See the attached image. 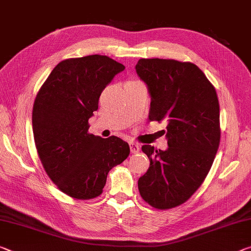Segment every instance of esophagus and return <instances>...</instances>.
Instances as JSON below:
<instances>
[{"label": "esophagus", "mask_w": 251, "mask_h": 251, "mask_svg": "<svg viewBox=\"0 0 251 251\" xmlns=\"http://www.w3.org/2000/svg\"><path fill=\"white\" fill-rule=\"evenodd\" d=\"M129 147H130L131 154H137V152L139 151V150H141V148H139L138 144H136V143H134V142H130V143H129Z\"/></svg>", "instance_id": "34e87169"}]
</instances>
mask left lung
<instances>
[{"mask_svg": "<svg viewBox=\"0 0 251 251\" xmlns=\"http://www.w3.org/2000/svg\"><path fill=\"white\" fill-rule=\"evenodd\" d=\"M136 73L151 95V121H166V151L143 145L150 168L138 179L144 201L169 209L193 196L214 163L220 141L215 87L193 63L141 58Z\"/></svg>", "mask_w": 251, "mask_h": 251, "instance_id": "1", "label": "left lung"}]
</instances>
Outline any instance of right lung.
Segmentation results:
<instances>
[{"label": "right lung", "instance_id": "add662e5", "mask_svg": "<svg viewBox=\"0 0 251 251\" xmlns=\"http://www.w3.org/2000/svg\"><path fill=\"white\" fill-rule=\"evenodd\" d=\"M124 70L104 55L65 59L37 93L32 114L36 150L49 177L71 197L100 196L108 172L129 155L128 144L116 136L88 134L101 92Z\"/></svg>", "mask_w": 251, "mask_h": 251}]
</instances>
